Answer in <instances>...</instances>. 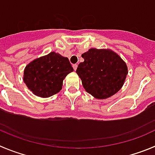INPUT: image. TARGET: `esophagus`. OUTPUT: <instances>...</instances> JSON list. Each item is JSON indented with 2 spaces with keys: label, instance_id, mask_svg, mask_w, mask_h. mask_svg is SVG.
I'll use <instances>...</instances> for the list:
<instances>
[{
  "label": "esophagus",
  "instance_id": "esophagus-1",
  "mask_svg": "<svg viewBox=\"0 0 155 155\" xmlns=\"http://www.w3.org/2000/svg\"><path fill=\"white\" fill-rule=\"evenodd\" d=\"M73 68H74V70H76L77 68H78V65H77V64H74V65H73Z\"/></svg>",
  "mask_w": 155,
  "mask_h": 155
}]
</instances>
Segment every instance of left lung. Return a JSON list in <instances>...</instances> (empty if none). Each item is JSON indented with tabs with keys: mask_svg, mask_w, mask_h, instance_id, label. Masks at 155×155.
Masks as SVG:
<instances>
[{
	"mask_svg": "<svg viewBox=\"0 0 155 155\" xmlns=\"http://www.w3.org/2000/svg\"><path fill=\"white\" fill-rule=\"evenodd\" d=\"M76 73L87 93L97 99H106L122 88L127 75L125 62L110 49L91 48L81 54Z\"/></svg>",
	"mask_w": 155,
	"mask_h": 155,
	"instance_id": "obj_1",
	"label": "left lung"
}]
</instances>
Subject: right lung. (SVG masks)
<instances>
[{
	"mask_svg": "<svg viewBox=\"0 0 155 155\" xmlns=\"http://www.w3.org/2000/svg\"><path fill=\"white\" fill-rule=\"evenodd\" d=\"M73 71L68 58L52 51L27 65L24 81L35 95L49 97L62 89L63 80Z\"/></svg>",
	"mask_w": 155,
	"mask_h": 155,
	"instance_id": "1",
	"label": "right lung"
}]
</instances>
